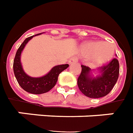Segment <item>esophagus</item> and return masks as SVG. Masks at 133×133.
Segmentation results:
<instances>
[{"label": "esophagus", "instance_id": "obj_1", "mask_svg": "<svg viewBox=\"0 0 133 133\" xmlns=\"http://www.w3.org/2000/svg\"><path fill=\"white\" fill-rule=\"evenodd\" d=\"M77 62H78V58H77L76 57H71V58L69 60V61H68V63H69V64H70V65L76 63H77Z\"/></svg>", "mask_w": 133, "mask_h": 133}]
</instances>
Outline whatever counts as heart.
I'll list each match as a JSON object with an SVG mask.
<instances>
[{
	"instance_id": "heart-1",
	"label": "heart",
	"mask_w": 133,
	"mask_h": 133,
	"mask_svg": "<svg viewBox=\"0 0 133 133\" xmlns=\"http://www.w3.org/2000/svg\"><path fill=\"white\" fill-rule=\"evenodd\" d=\"M82 52L86 55H92L94 65H102L112 58L115 50L112 44L108 42L91 41L83 46Z\"/></svg>"
}]
</instances>
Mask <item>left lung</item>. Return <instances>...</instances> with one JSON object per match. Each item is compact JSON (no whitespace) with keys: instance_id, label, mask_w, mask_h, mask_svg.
Segmentation results:
<instances>
[{"instance_id":"left-lung-1","label":"left lung","mask_w":133,"mask_h":133,"mask_svg":"<svg viewBox=\"0 0 133 133\" xmlns=\"http://www.w3.org/2000/svg\"><path fill=\"white\" fill-rule=\"evenodd\" d=\"M81 68L78 86L80 91L89 98L96 99L107 95L118 79L119 65L117 58L96 70H91L86 65H81ZM94 72H97V75L94 76Z\"/></svg>"}]
</instances>
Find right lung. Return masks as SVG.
Masks as SVG:
<instances>
[{
    "instance_id": "right-lung-1",
    "label": "right lung",
    "mask_w": 133,
    "mask_h": 133,
    "mask_svg": "<svg viewBox=\"0 0 133 133\" xmlns=\"http://www.w3.org/2000/svg\"><path fill=\"white\" fill-rule=\"evenodd\" d=\"M42 34L26 38L18 49L14 60V72L18 84L24 91L33 94H41L50 91L55 86L59 74L69 66L68 64L55 65L47 74L41 77H31L25 73L21 62V52L29 41L35 36Z\"/></svg>"
}]
</instances>
